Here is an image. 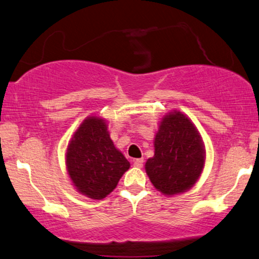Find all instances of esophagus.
Returning a JSON list of instances; mask_svg holds the SVG:
<instances>
[{"instance_id": "obj_1", "label": "esophagus", "mask_w": 259, "mask_h": 259, "mask_svg": "<svg viewBox=\"0 0 259 259\" xmlns=\"http://www.w3.org/2000/svg\"><path fill=\"white\" fill-rule=\"evenodd\" d=\"M133 165L135 166V168H142L143 160H142V158H137V160L133 161Z\"/></svg>"}]
</instances>
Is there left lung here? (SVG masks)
<instances>
[{"mask_svg":"<svg viewBox=\"0 0 259 259\" xmlns=\"http://www.w3.org/2000/svg\"><path fill=\"white\" fill-rule=\"evenodd\" d=\"M154 148V156L147 160L145 169L155 189L165 196H174L196 184L206 155L200 134L189 117L180 111L163 117Z\"/></svg>","mask_w":259,"mask_h":259,"instance_id":"1","label":"left lung"}]
</instances>
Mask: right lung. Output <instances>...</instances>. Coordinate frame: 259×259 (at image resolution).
Here are the masks:
<instances>
[{"mask_svg":"<svg viewBox=\"0 0 259 259\" xmlns=\"http://www.w3.org/2000/svg\"><path fill=\"white\" fill-rule=\"evenodd\" d=\"M68 176L79 193L91 199L105 198L130 169V162L111 140L104 119L83 120L66 152Z\"/></svg>","mask_w":259,"mask_h":259,"instance_id":"obj_1","label":"right lung"}]
</instances>
